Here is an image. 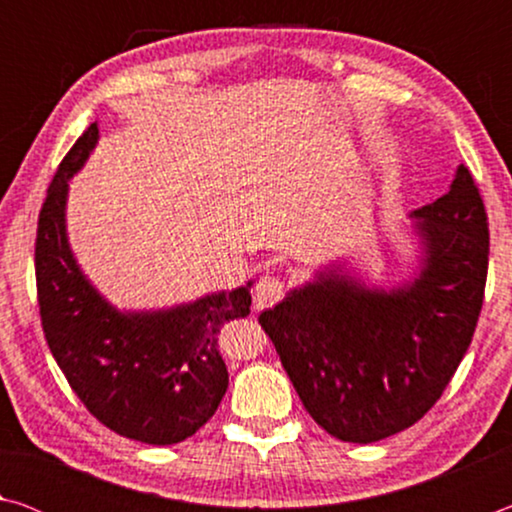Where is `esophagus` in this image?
<instances>
[{
	"label": "esophagus",
	"instance_id": "obj_1",
	"mask_svg": "<svg viewBox=\"0 0 512 512\" xmlns=\"http://www.w3.org/2000/svg\"><path fill=\"white\" fill-rule=\"evenodd\" d=\"M284 291H287V289H284V282L280 280V277L264 275L262 280L257 282L255 293H253L255 309L259 311V309H268V307L277 305V302L284 298Z\"/></svg>",
	"mask_w": 512,
	"mask_h": 512
}]
</instances>
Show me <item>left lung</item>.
I'll return each mask as SVG.
<instances>
[{
  "label": "left lung",
  "mask_w": 512,
  "mask_h": 512,
  "mask_svg": "<svg viewBox=\"0 0 512 512\" xmlns=\"http://www.w3.org/2000/svg\"><path fill=\"white\" fill-rule=\"evenodd\" d=\"M422 268L391 291L318 273L259 314L302 404L329 436L377 443L418 422L470 348L488 277V214L472 173L415 210Z\"/></svg>",
  "instance_id": "obj_1"
}]
</instances>
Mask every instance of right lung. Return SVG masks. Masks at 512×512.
<instances>
[{
	"mask_svg": "<svg viewBox=\"0 0 512 512\" xmlns=\"http://www.w3.org/2000/svg\"><path fill=\"white\" fill-rule=\"evenodd\" d=\"M99 140L90 124L47 189L38 216L40 320L56 363L94 418L146 445L180 443L203 427L228 391L219 352L225 323L250 314L246 287L164 311H117L81 273L65 235L67 180Z\"/></svg>",
	"mask_w": 512,
	"mask_h": 512,
	"instance_id": "add662e5",
	"label": "right lung"
}]
</instances>
